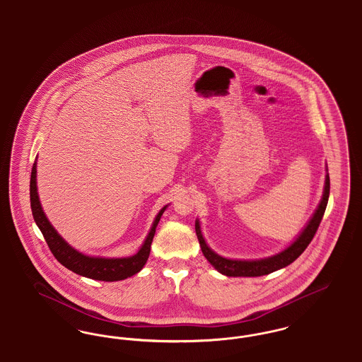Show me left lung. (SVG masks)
I'll use <instances>...</instances> for the list:
<instances>
[{
    "mask_svg": "<svg viewBox=\"0 0 362 362\" xmlns=\"http://www.w3.org/2000/svg\"><path fill=\"white\" fill-rule=\"evenodd\" d=\"M326 182H325V189L323 195L320 199V204L316 207L313 216L310 217V221L304 226V229L300 232V235L292 241L289 247H286L284 251L278 252L273 257L263 259H252V260H245V259H228L216 254L205 241V238L201 230V224L199 220L195 221V232L197 238L199 240L201 250L205 255V258L210 262V264L220 272L221 274L226 276H260L270 274L273 272H276L282 267H286L288 264L293 263L296 259L298 258L304 250L308 247L319 225L323 218V214L326 211L327 206L328 197H329V176H328V170L326 167Z\"/></svg>",
    "mask_w": 362,
    "mask_h": 362,
    "instance_id": "obj_1",
    "label": "left lung"
}]
</instances>
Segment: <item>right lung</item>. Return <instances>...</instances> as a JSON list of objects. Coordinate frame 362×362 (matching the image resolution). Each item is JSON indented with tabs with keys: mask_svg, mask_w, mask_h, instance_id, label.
Listing matches in <instances>:
<instances>
[{
	"mask_svg": "<svg viewBox=\"0 0 362 362\" xmlns=\"http://www.w3.org/2000/svg\"><path fill=\"white\" fill-rule=\"evenodd\" d=\"M30 197H31V209L34 216L35 223L40 232L43 233V238L52 252L55 259L65 266L66 269L71 270L73 273L78 276H86L90 279L98 281H105V282H114V281H122L129 276L137 274L141 269L145 266L146 260L151 254V244L153 241V236L156 233V226L158 224L163 213L168 205L163 207L158 214L156 216L155 221L152 228L138 250L137 254L127 258H102V257H90L86 255L77 250H74L68 241L55 230L49 218L46 217L43 207L40 205L39 195H37V187H36V161L33 165L31 173V182H30Z\"/></svg>",
	"mask_w": 362,
	"mask_h": 362,
	"instance_id": "right-lung-1",
	"label": "right lung"
}]
</instances>
